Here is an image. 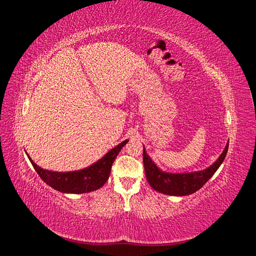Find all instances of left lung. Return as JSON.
<instances>
[{
	"instance_id": "left-lung-1",
	"label": "left lung",
	"mask_w": 256,
	"mask_h": 256,
	"mask_svg": "<svg viewBox=\"0 0 256 256\" xmlns=\"http://www.w3.org/2000/svg\"><path fill=\"white\" fill-rule=\"evenodd\" d=\"M228 143L214 164L204 170L187 173H168L160 170L143 148V164L146 180L150 187L168 196H184L200 190L219 168L228 154Z\"/></svg>"
}]
</instances>
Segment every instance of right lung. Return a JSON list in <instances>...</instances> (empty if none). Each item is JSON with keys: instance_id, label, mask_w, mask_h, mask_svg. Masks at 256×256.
Segmentation results:
<instances>
[{"instance_id": "right-lung-1", "label": "right lung", "mask_w": 256, "mask_h": 256, "mask_svg": "<svg viewBox=\"0 0 256 256\" xmlns=\"http://www.w3.org/2000/svg\"><path fill=\"white\" fill-rule=\"evenodd\" d=\"M128 141L129 140H125L118 146H115L114 148L108 152L102 159H99L92 166L72 172H54L44 170L40 166H38L30 158L28 154H26L37 174L51 188L63 193L80 194V193H88L102 187L106 180H109L111 168L116 156Z\"/></svg>"}]
</instances>
